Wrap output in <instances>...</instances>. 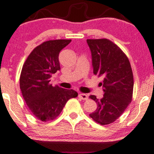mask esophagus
<instances>
[{
    "label": "esophagus",
    "instance_id": "esophagus-1",
    "mask_svg": "<svg viewBox=\"0 0 154 154\" xmlns=\"http://www.w3.org/2000/svg\"><path fill=\"white\" fill-rule=\"evenodd\" d=\"M79 97L81 99L84 100H87L88 98V95L85 94H79Z\"/></svg>",
    "mask_w": 154,
    "mask_h": 154
}]
</instances>
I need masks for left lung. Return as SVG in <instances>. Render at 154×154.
Wrapping results in <instances>:
<instances>
[{"mask_svg": "<svg viewBox=\"0 0 154 154\" xmlns=\"http://www.w3.org/2000/svg\"><path fill=\"white\" fill-rule=\"evenodd\" d=\"M91 52L94 73L103 78V97L91 95L97 109L90 117L100 125L114 122L131 102L134 76L129 60L114 43L106 38L87 39Z\"/></svg>", "mask_w": 154, "mask_h": 154, "instance_id": "obj_1", "label": "left lung"}]
</instances>
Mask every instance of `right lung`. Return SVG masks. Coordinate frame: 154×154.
Instances as JSON below:
<instances>
[{"instance_id": "right-lung-1", "label": "right lung", "mask_w": 154, "mask_h": 154, "mask_svg": "<svg viewBox=\"0 0 154 154\" xmlns=\"http://www.w3.org/2000/svg\"><path fill=\"white\" fill-rule=\"evenodd\" d=\"M71 40H53L38 45L28 56L20 76V88L28 109L42 121L54 120L66 102L78 96L73 89L50 84L51 75L59 71L60 51Z\"/></svg>"}]
</instances>
